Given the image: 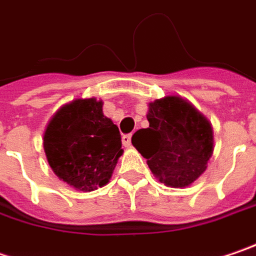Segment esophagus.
Here are the masks:
<instances>
[{
  "label": "esophagus",
  "instance_id": "esophagus-1",
  "mask_svg": "<svg viewBox=\"0 0 256 256\" xmlns=\"http://www.w3.org/2000/svg\"><path fill=\"white\" fill-rule=\"evenodd\" d=\"M122 142H123V144H124L126 148H128V146L132 144V134H123Z\"/></svg>",
  "mask_w": 256,
  "mask_h": 256
}]
</instances>
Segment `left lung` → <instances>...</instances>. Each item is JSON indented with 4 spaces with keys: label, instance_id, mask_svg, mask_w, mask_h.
I'll use <instances>...</instances> for the list:
<instances>
[{
    "label": "left lung",
    "instance_id": "1",
    "mask_svg": "<svg viewBox=\"0 0 256 256\" xmlns=\"http://www.w3.org/2000/svg\"><path fill=\"white\" fill-rule=\"evenodd\" d=\"M149 128L138 130L132 143L148 159L150 171L168 187H187L206 170L213 154V130L207 118L180 97L149 104Z\"/></svg>",
    "mask_w": 256,
    "mask_h": 256
}]
</instances>
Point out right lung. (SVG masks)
I'll return each mask as SVG.
<instances>
[{
    "instance_id": "obj_1",
    "label": "right lung",
    "mask_w": 256,
    "mask_h": 256,
    "mask_svg": "<svg viewBox=\"0 0 256 256\" xmlns=\"http://www.w3.org/2000/svg\"><path fill=\"white\" fill-rule=\"evenodd\" d=\"M43 146L53 172L81 191L106 186L123 154L118 128L96 98L64 106L48 124Z\"/></svg>"
}]
</instances>
